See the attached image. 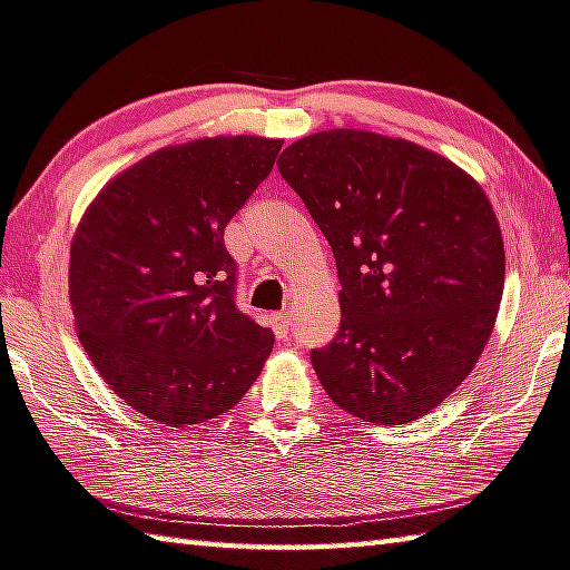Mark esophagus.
<instances>
[{
  "instance_id": "esophagus-1",
  "label": "esophagus",
  "mask_w": 570,
  "mask_h": 570,
  "mask_svg": "<svg viewBox=\"0 0 570 570\" xmlns=\"http://www.w3.org/2000/svg\"><path fill=\"white\" fill-rule=\"evenodd\" d=\"M288 326H292V314H288V312L274 314V331H276L278 338H286Z\"/></svg>"
}]
</instances>
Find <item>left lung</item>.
Here are the masks:
<instances>
[{
  "label": "left lung",
  "mask_w": 570,
  "mask_h": 570,
  "mask_svg": "<svg viewBox=\"0 0 570 570\" xmlns=\"http://www.w3.org/2000/svg\"><path fill=\"white\" fill-rule=\"evenodd\" d=\"M336 258L341 326L312 364L351 416L396 426L471 374L499 314L505 254L479 184L419 144L356 129L278 157Z\"/></svg>",
  "instance_id": "8db88e82"
}]
</instances>
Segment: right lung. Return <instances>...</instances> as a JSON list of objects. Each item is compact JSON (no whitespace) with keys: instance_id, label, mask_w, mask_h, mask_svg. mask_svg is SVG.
<instances>
[{"instance_id":"right-lung-1","label":"right lung","mask_w":570,"mask_h":570,"mask_svg":"<svg viewBox=\"0 0 570 570\" xmlns=\"http://www.w3.org/2000/svg\"><path fill=\"white\" fill-rule=\"evenodd\" d=\"M284 141L196 139L109 181L71 242L69 298L81 346L144 416L184 426L239 403L274 334L236 306L224 229Z\"/></svg>"}]
</instances>
